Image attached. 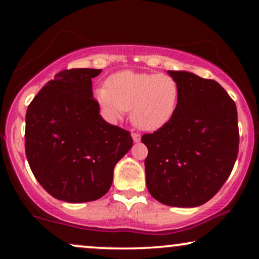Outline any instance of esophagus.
Instances as JSON below:
<instances>
[{"label": "esophagus", "mask_w": 259, "mask_h": 259, "mask_svg": "<svg viewBox=\"0 0 259 259\" xmlns=\"http://www.w3.org/2000/svg\"><path fill=\"white\" fill-rule=\"evenodd\" d=\"M132 138H133L134 143H139L140 139H141L140 134H138V133H132Z\"/></svg>", "instance_id": "34e87169"}]
</instances>
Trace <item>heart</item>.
Masks as SVG:
<instances>
[{
	"label": "heart",
	"instance_id": "obj_1",
	"mask_svg": "<svg viewBox=\"0 0 259 259\" xmlns=\"http://www.w3.org/2000/svg\"><path fill=\"white\" fill-rule=\"evenodd\" d=\"M107 87L94 90L102 114L116 121L131 108V120L139 130L155 132L175 116L180 88L167 74L121 70L107 79Z\"/></svg>",
	"mask_w": 259,
	"mask_h": 259
}]
</instances>
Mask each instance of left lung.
Masks as SVG:
<instances>
[{"label":"left lung","instance_id":"8db88e82","mask_svg":"<svg viewBox=\"0 0 259 259\" xmlns=\"http://www.w3.org/2000/svg\"><path fill=\"white\" fill-rule=\"evenodd\" d=\"M179 84V105L165 127L145 134L146 185L159 203L196 207L224 185L239 146L237 108L217 81L167 70Z\"/></svg>","mask_w":259,"mask_h":259}]
</instances>
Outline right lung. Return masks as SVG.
I'll use <instances>...</instances> for the list:
<instances>
[{
	"label": "right lung",
	"instance_id": "1",
	"mask_svg": "<svg viewBox=\"0 0 259 259\" xmlns=\"http://www.w3.org/2000/svg\"><path fill=\"white\" fill-rule=\"evenodd\" d=\"M100 73L93 68L62 70L27 109L24 140L31 172L51 196L67 203L105 196L116 162L133 146L130 132L99 114L92 79Z\"/></svg>",
	"mask_w": 259,
	"mask_h": 259
}]
</instances>
